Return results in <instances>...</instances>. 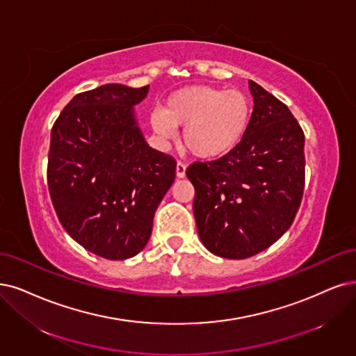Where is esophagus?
I'll return each instance as SVG.
<instances>
[{"label":"esophagus","instance_id":"obj_1","mask_svg":"<svg viewBox=\"0 0 356 356\" xmlns=\"http://www.w3.org/2000/svg\"><path fill=\"white\" fill-rule=\"evenodd\" d=\"M185 175H186V165L179 161V163L176 164V176H177L179 179H183V177H185Z\"/></svg>","mask_w":356,"mask_h":356}]
</instances>
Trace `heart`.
Returning <instances> with one entry per match:
<instances>
[{"mask_svg": "<svg viewBox=\"0 0 356 356\" xmlns=\"http://www.w3.org/2000/svg\"><path fill=\"white\" fill-rule=\"evenodd\" d=\"M249 120V102L238 89L208 85L181 88L168 95L163 110H154L149 123L155 135L170 140L183 127L181 142L198 158H216L232 151Z\"/></svg>", "mask_w": 356, "mask_h": 356, "instance_id": "heart-1", "label": "heart"}]
</instances>
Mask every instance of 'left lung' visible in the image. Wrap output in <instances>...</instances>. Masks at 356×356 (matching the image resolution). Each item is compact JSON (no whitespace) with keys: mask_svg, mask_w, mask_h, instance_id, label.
Returning a JSON list of instances; mask_svg holds the SVG:
<instances>
[{"mask_svg":"<svg viewBox=\"0 0 356 356\" xmlns=\"http://www.w3.org/2000/svg\"><path fill=\"white\" fill-rule=\"evenodd\" d=\"M254 110L236 147L195 163L193 216L209 252L243 259L264 251L292 226L305 185V136L286 105L249 81Z\"/></svg>","mask_w":356,"mask_h":356,"instance_id":"1","label":"left lung"}]
</instances>
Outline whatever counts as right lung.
I'll list each match as a JSON object with an SVG mask.
<instances>
[{"mask_svg":"<svg viewBox=\"0 0 356 356\" xmlns=\"http://www.w3.org/2000/svg\"><path fill=\"white\" fill-rule=\"evenodd\" d=\"M149 86L102 85L77 94L51 130L48 189L64 230L89 252L127 259L147 246L176 177L173 156L151 148L135 105Z\"/></svg>","mask_w":356,"mask_h":356,"instance_id":"add662e5","label":"right lung"}]
</instances>
